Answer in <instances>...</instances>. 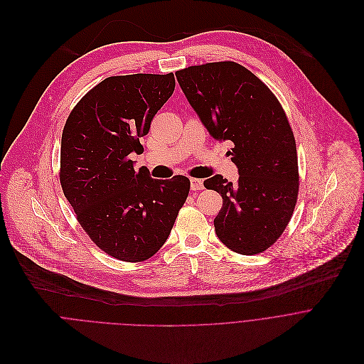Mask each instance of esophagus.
<instances>
[{
    "label": "esophagus",
    "mask_w": 364,
    "mask_h": 364,
    "mask_svg": "<svg viewBox=\"0 0 364 364\" xmlns=\"http://www.w3.org/2000/svg\"><path fill=\"white\" fill-rule=\"evenodd\" d=\"M191 189L195 192H199L203 189V181L198 178H191Z\"/></svg>",
    "instance_id": "esophagus-1"
}]
</instances>
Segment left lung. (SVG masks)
I'll return each instance as SVG.
<instances>
[{"instance_id": "1", "label": "left lung", "mask_w": 364, "mask_h": 364, "mask_svg": "<svg viewBox=\"0 0 364 364\" xmlns=\"http://www.w3.org/2000/svg\"><path fill=\"white\" fill-rule=\"evenodd\" d=\"M175 75L209 134L232 143L228 155L238 182L221 175L203 182L223 196L215 232L234 252L259 254L284 232L299 195L297 149L287 116L271 90L234 61L191 65Z\"/></svg>"}]
</instances>
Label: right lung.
Here are the masks:
<instances>
[{
    "label": "right lung",
    "mask_w": 364,
    "mask_h": 364,
    "mask_svg": "<svg viewBox=\"0 0 364 364\" xmlns=\"http://www.w3.org/2000/svg\"><path fill=\"white\" fill-rule=\"evenodd\" d=\"M175 90L169 75L107 77L70 113L61 136L60 182L92 241L106 254L137 262L166 242L191 182L134 171L158 110Z\"/></svg>",
    "instance_id": "add662e5"
}]
</instances>
